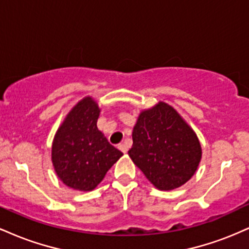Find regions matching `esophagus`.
Listing matches in <instances>:
<instances>
[{"mask_svg":"<svg viewBox=\"0 0 249 249\" xmlns=\"http://www.w3.org/2000/svg\"><path fill=\"white\" fill-rule=\"evenodd\" d=\"M118 148L122 151L123 153H126L127 152V147H126V145H125V144H119L118 145Z\"/></svg>","mask_w":249,"mask_h":249,"instance_id":"1","label":"esophagus"}]
</instances>
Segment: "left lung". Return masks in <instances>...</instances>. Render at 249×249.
I'll use <instances>...</instances> for the list:
<instances>
[{
    "label": "left lung",
    "mask_w": 249,
    "mask_h": 249,
    "mask_svg": "<svg viewBox=\"0 0 249 249\" xmlns=\"http://www.w3.org/2000/svg\"><path fill=\"white\" fill-rule=\"evenodd\" d=\"M132 139L128 156L161 191L174 190L188 181L201 159L196 133L166 103L142 111Z\"/></svg>",
    "instance_id": "8db88e82"
}]
</instances>
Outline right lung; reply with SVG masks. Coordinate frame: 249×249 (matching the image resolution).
Wrapping results in <instances>:
<instances>
[{"mask_svg": "<svg viewBox=\"0 0 249 249\" xmlns=\"http://www.w3.org/2000/svg\"><path fill=\"white\" fill-rule=\"evenodd\" d=\"M99 108L87 97L76 105L57 131L53 144V164L67 186L93 190L123 156L97 128Z\"/></svg>", "mask_w": 249, "mask_h": 249, "instance_id": "add662e5", "label": "right lung"}]
</instances>
